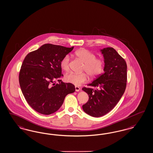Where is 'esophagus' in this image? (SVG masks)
<instances>
[{
  "label": "esophagus",
  "mask_w": 153,
  "mask_h": 153,
  "mask_svg": "<svg viewBox=\"0 0 153 153\" xmlns=\"http://www.w3.org/2000/svg\"><path fill=\"white\" fill-rule=\"evenodd\" d=\"M75 90H76V91H79L80 90V88L79 86H75Z\"/></svg>",
  "instance_id": "1"
}]
</instances>
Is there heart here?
<instances>
[{
  "mask_svg": "<svg viewBox=\"0 0 153 153\" xmlns=\"http://www.w3.org/2000/svg\"><path fill=\"white\" fill-rule=\"evenodd\" d=\"M74 55L76 57L84 63L83 71H85L91 77H95L102 74L105 68V61L103 59L96 57L95 53L85 48H81L77 50ZM71 58L69 55L64 56L60 62L62 69L68 71L69 69ZM88 79L86 74H76L70 72L64 76V80L71 84L79 86L85 82Z\"/></svg>",
  "mask_w": 153,
  "mask_h": 153,
  "instance_id": "heart-1",
  "label": "heart"
}]
</instances>
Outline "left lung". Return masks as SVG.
I'll return each instance as SVG.
<instances>
[{
  "instance_id": "1",
  "label": "left lung",
  "mask_w": 153,
  "mask_h": 153,
  "mask_svg": "<svg viewBox=\"0 0 153 153\" xmlns=\"http://www.w3.org/2000/svg\"><path fill=\"white\" fill-rule=\"evenodd\" d=\"M100 51L105 59V72L88 85L89 88H82L89 95L82 109L93 117L103 116L114 108L125 91L127 81L125 60L112 48Z\"/></svg>"
}]
</instances>
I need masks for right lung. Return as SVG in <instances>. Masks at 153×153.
I'll use <instances>...</instances> for the list:
<instances>
[{"label":"right lung","instance_id":"obj_1","mask_svg":"<svg viewBox=\"0 0 153 153\" xmlns=\"http://www.w3.org/2000/svg\"><path fill=\"white\" fill-rule=\"evenodd\" d=\"M73 49L48 43L25 56L19 83L27 102L35 111L43 115L53 114L62 106L66 95L74 92V85L60 79L63 76L60 62ZM56 80L59 84H55Z\"/></svg>","mask_w":153,"mask_h":153}]
</instances>
